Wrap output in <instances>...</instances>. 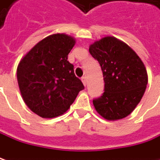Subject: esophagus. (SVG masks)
I'll use <instances>...</instances> for the list:
<instances>
[{"mask_svg": "<svg viewBox=\"0 0 160 160\" xmlns=\"http://www.w3.org/2000/svg\"><path fill=\"white\" fill-rule=\"evenodd\" d=\"M82 82H83V85H84V86H86V84H87V78H86L85 77H82Z\"/></svg>", "mask_w": 160, "mask_h": 160, "instance_id": "esophagus-1", "label": "esophagus"}]
</instances>
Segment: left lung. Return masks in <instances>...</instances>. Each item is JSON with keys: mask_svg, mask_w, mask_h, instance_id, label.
Returning a JSON list of instances; mask_svg holds the SVG:
<instances>
[{"mask_svg": "<svg viewBox=\"0 0 160 160\" xmlns=\"http://www.w3.org/2000/svg\"><path fill=\"white\" fill-rule=\"evenodd\" d=\"M101 65L104 92L92 101L96 111L105 119H122L141 102L148 83L143 62L132 48L114 36H106L89 47Z\"/></svg>", "mask_w": 160, "mask_h": 160, "instance_id": "1", "label": "left lung"}]
</instances>
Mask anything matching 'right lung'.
I'll use <instances>...</instances> for the list:
<instances>
[{"label": "right lung", "instance_id": "1", "mask_svg": "<svg viewBox=\"0 0 160 160\" xmlns=\"http://www.w3.org/2000/svg\"><path fill=\"white\" fill-rule=\"evenodd\" d=\"M76 44L74 37L54 34L36 43L17 68L22 98L34 113L43 118L61 116L69 108L83 83L75 76L68 55Z\"/></svg>", "mask_w": 160, "mask_h": 160}]
</instances>
